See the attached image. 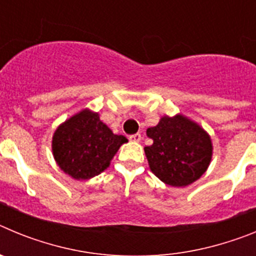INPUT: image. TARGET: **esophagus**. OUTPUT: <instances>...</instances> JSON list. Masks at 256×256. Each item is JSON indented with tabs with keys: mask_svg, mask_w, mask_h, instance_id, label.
Segmentation results:
<instances>
[{
	"mask_svg": "<svg viewBox=\"0 0 256 256\" xmlns=\"http://www.w3.org/2000/svg\"><path fill=\"white\" fill-rule=\"evenodd\" d=\"M128 138H130V141L140 142L141 141V134H140V133H134V134H130Z\"/></svg>",
	"mask_w": 256,
	"mask_h": 256,
	"instance_id": "esophagus-1",
	"label": "esophagus"
}]
</instances>
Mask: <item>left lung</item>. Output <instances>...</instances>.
I'll return each instance as SVG.
<instances>
[{"label": "left lung", "instance_id": "obj_1", "mask_svg": "<svg viewBox=\"0 0 256 256\" xmlns=\"http://www.w3.org/2000/svg\"><path fill=\"white\" fill-rule=\"evenodd\" d=\"M154 140L144 148L152 173L173 187L187 186L205 173L212 160V141L208 133L182 115L164 116L148 130Z\"/></svg>", "mask_w": 256, "mask_h": 256}]
</instances>
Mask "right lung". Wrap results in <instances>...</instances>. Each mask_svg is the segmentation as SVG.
Segmentation results:
<instances>
[{
  "label": "right lung",
  "mask_w": 256,
  "mask_h": 256,
  "mask_svg": "<svg viewBox=\"0 0 256 256\" xmlns=\"http://www.w3.org/2000/svg\"><path fill=\"white\" fill-rule=\"evenodd\" d=\"M128 140L112 132L97 112L83 110L61 124L52 138L54 156L62 170L76 180L98 176Z\"/></svg>",
  "instance_id": "right-lung-1"
}]
</instances>
